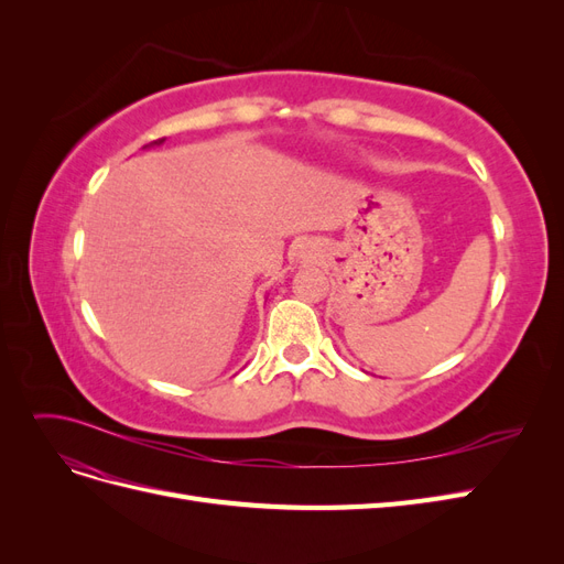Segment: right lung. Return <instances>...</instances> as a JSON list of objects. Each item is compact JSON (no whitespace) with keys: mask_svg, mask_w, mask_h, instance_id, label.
I'll return each instance as SVG.
<instances>
[{"mask_svg":"<svg viewBox=\"0 0 564 564\" xmlns=\"http://www.w3.org/2000/svg\"><path fill=\"white\" fill-rule=\"evenodd\" d=\"M160 143H164V139H160V141H152L150 145H160Z\"/></svg>","mask_w":564,"mask_h":564,"instance_id":"add662e5","label":"right lung"}]
</instances>
